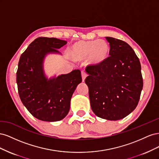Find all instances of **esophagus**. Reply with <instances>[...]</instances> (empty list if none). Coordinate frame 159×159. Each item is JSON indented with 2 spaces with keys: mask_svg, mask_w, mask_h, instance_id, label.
<instances>
[{
  "mask_svg": "<svg viewBox=\"0 0 159 159\" xmlns=\"http://www.w3.org/2000/svg\"><path fill=\"white\" fill-rule=\"evenodd\" d=\"M86 77H87V74L85 71H81V78H82V81H84Z\"/></svg>",
  "mask_w": 159,
  "mask_h": 159,
  "instance_id": "obj_1",
  "label": "esophagus"
}]
</instances>
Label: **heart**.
<instances>
[{
	"instance_id": "heart-1",
	"label": "heart",
	"mask_w": 159,
	"mask_h": 159,
	"mask_svg": "<svg viewBox=\"0 0 159 159\" xmlns=\"http://www.w3.org/2000/svg\"><path fill=\"white\" fill-rule=\"evenodd\" d=\"M110 54V47L107 42L94 40L79 41L72 45L69 54L72 59L77 61L88 59L93 66H99L106 60Z\"/></svg>"
}]
</instances>
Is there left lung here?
<instances>
[{"instance_id":"1","label":"left lung","mask_w":159,"mask_h":159,"mask_svg":"<svg viewBox=\"0 0 159 159\" xmlns=\"http://www.w3.org/2000/svg\"><path fill=\"white\" fill-rule=\"evenodd\" d=\"M109 57L99 66H88L85 82L91 109L111 121L125 117L136 108L143 89L141 66L132 48L123 40L106 37Z\"/></svg>"}]
</instances>
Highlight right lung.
<instances>
[{
  "mask_svg": "<svg viewBox=\"0 0 159 159\" xmlns=\"http://www.w3.org/2000/svg\"><path fill=\"white\" fill-rule=\"evenodd\" d=\"M67 42L40 37L34 40L19 60L16 83L23 105L34 117L44 121H60L68 115L70 100L81 82L80 70L48 79L43 69L46 54L57 53Z\"/></svg>",
  "mask_w": 159,
  "mask_h": 159,
  "instance_id": "add662e5",
  "label": "right lung"
}]
</instances>
